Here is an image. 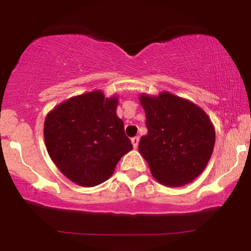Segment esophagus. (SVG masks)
Segmentation results:
<instances>
[{
    "label": "esophagus",
    "instance_id": "obj_1",
    "mask_svg": "<svg viewBox=\"0 0 251 251\" xmlns=\"http://www.w3.org/2000/svg\"><path fill=\"white\" fill-rule=\"evenodd\" d=\"M139 142H140L139 136L133 137V139H132V144H133V148H134V149H136L137 146H139Z\"/></svg>",
    "mask_w": 251,
    "mask_h": 251
}]
</instances>
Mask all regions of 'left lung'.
I'll return each mask as SVG.
<instances>
[{
  "label": "left lung",
  "mask_w": 251,
  "mask_h": 251,
  "mask_svg": "<svg viewBox=\"0 0 251 251\" xmlns=\"http://www.w3.org/2000/svg\"><path fill=\"white\" fill-rule=\"evenodd\" d=\"M148 134L139 151L156 181L166 186H184L207 167L215 146V127L193 102L167 91L141 93Z\"/></svg>",
  "instance_id": "obj_1"
}]
</instances>
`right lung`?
Here are the masks:
<instances>
[{
    "instance_id": "1",
    "label": "right lung",
    "mask_w": 251,
    "mask_h": 251,
    "mask_svg": "<svg viewBox=\"0 0 251 251\" xmlns=\"http://www.w3.org/2000/svg\"><path fill=\"white\" fill-rule=\"evenodd\" d=\"M117 94L94 90L61 102L48 112L44 141L60 172L77 185L91 188L114 174L121 158L133 149L118 117Z\"/></svg>"
}]
</instances>
